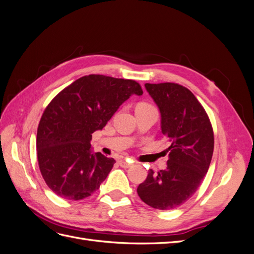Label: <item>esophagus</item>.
I'll return each mask as SVG.
<instances>
[{"mask_svg":"<svg viewBox=\"0 0 254 254\" xmlns=\"http://www.w3.org/2000/svg\"><path fill=\"white\" fill-rule=\"evenodd\" d=\"M119 163H120V165L122 166V167H124V168H129L130 166H131L132 164H131V162H128V161H126V160H120L119 161Z\"/></svg>","mask_w":254,"mask_h":254,"instance_id":"esophagus-1","label":"esophagus"}]
</instances>
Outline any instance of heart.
Returning a JSON list of instances; mask_svg holds the SVG:
<instances>
[{
	"instance_id": "1",
	"label": "heart",
	"mask_w": 254,
	"mask_h": 254,
	"mask_svg": "<svg viewBox=\"0 0 254 254\" xmlns=\"http://www.w3.org/2000/svg\"><path fill=\"white\" fill-rule=\"evenodd\" d=\"M139 106H148V105H146V104H140Z\"/></svg>"
}]
</instances>
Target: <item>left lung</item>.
<instances>
[{
  "label": "left lung",
  "instance_id": "1",
  "mask_svg": "<svg viewBox=\"0 0 254 254\" xmlns=\"http://www.w3.org/2000/svg\"><path fill=\"white\" fill-rule=\"evenodd\" d=\"M161 114V130L171 142L167 167L151 170L137 188L142 200L158 210H173L200 186L213 156L214 134L209 117L195 95L178 83H145Z\"/></svg>",
  "mask_w": 254,
  "mask_h": 254
}]
</instances>
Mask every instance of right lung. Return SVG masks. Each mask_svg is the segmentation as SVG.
<instances>
[{
    "instance_id": "add662e5",
    "label": "right lung",
    "mask_w": 254,
    "mask_h": 254,
    "mask_svg": "<svg viewBox=\"0 0 254 254\" xmlns=\"http://www.w3.org/2000/svg\"><path fill=\"white\" fill-rule=\"evenodd\" d=\"M143 91L134 80L88 75L54 97L37 131L41 175L57 196L80 200L101 187L115 160L91 149L92 133L102 130L131 95Z\"/></svg>"
}]
</instances>
